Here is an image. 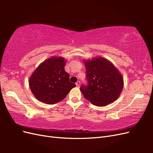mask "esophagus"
<instances>
[{"mask_svg": "<svg viewBox=\"0 0 153 153\" xmlns=\"http://www.w3.org/2000/svg\"><path fill=\"white\" fill-rule=\"evenodd\" d=\"M76 85L77 87H80V81H78V82L76 83Z\"/></svg>", "mask_w": 153, "mask_h": 153, "instance_id": "obj_1", "label": "esophagus"}]
</instances>
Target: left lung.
Here are the masks:
<instances>
[{
  "instance_id": "left-lung-1",
  "label": "left lung",
  "mask_w": 153,
  "mask_h": 153,
  "mask_svg": "<svg viewBox=\"0 0 153 153\" xmlns=\"http://www.w3.org/2000/svg\"><path fill=\"white\" fill-rule=\"evenodd\" d=\"M87 84L80 88L85 98L103 106L117 100L123 88V78L113 64L102 57L85 61Z\"/></svg>"
}]
</instances>
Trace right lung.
Listing matches in <instances>:
<instances>
[{"label": "right lung", "instance_id": "add662e5", "mask_svg": "<svg viewBox=\"0 0 153 153\" xmlns=\"http://www.w3.org/2000/svg\"><path fill=\"white\" fill-rule=\"evenodd\" d=\"M65 61L52 57L41 63L29 78L32 93L39 101L55 104L65 97L76 85L69 81V74L64 70Z\"/></svg>", "mask_w": 153, "mask_h": 153}]
</instances>
